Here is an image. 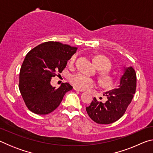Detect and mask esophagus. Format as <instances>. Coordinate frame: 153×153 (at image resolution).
Masks as SVG:
<instances>
[{
	"label": "esophagus",
	"mask_w": 153,
	"mask_h": 153,
	"mask_svg": "<svg viewBox=\"0 0 153 153\" xmlns=\"http://www.w3.org/2000/svg\"><path fill=\"white\" fill-rule=\"evenodd\" d=\"M74 90H76V91H77V92H84L83 91V90H80V89H79V88H77V87H74Z\"/></svg>",
	"instance_id": "34e87169"
}]
</instances>
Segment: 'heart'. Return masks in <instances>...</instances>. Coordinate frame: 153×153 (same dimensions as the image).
Listing matches in <instances>:
<instances>
[{"label": "heart", "mask_w": 153, "mask_h": 153, "mask_svg": "<svg viewBox=\"0 0 153 153\" xmlns=\"http://www.w3.org/2000/svg\"><path fill=\"white\" fill-rule=\"evenodd\" d=\"M76 58L77 54H75L69 59V63L71 65L74 64V62L76 61ZM94 61L96 65L100 70L108 71L109 70L111 67V63L109 59L105 56L98 55L95 56ZM102 82L105 84H108L111 83L110 76L107 74L105 73V72H103L102 74ZM69 81L71 82L72 84L80 90H88L92 88L97 86V81L94 78L83 73H77L71 75L70 77H69Z\"/></svg>", "instance_id": "1"}]
</instances>
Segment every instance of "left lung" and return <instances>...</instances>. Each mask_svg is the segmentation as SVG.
Segmentation results:
<instances>
[{"instance_id": "left-lung-1", "label": "left lung", "mask_w": 153, "mask_h": 153, "mask_svg": "<svg viewBox=\"0 0 153 153\" xmlns=\"http://www.w3.org/2000/svg\"><path fill=\"white\" fill-rule=\"evenodd\" d=\"M136 74L132 67H125L117 88L104 93L107 98L105 102L93 98L86 108L88 115L94 122L109 124L120 119L130 104L136 92Z\"/></svg>"}]
</instances>
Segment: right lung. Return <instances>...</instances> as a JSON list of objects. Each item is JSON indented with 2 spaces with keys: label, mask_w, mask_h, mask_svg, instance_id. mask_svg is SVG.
Returning <instances> with one entry per match:
<instances>
[{
  "label": "right lung",
  "mask_w": 153,
  "mask_h": 153,
  "mask_svg": "<svg viewBox=\"0 0 153 153\" xmlns=\"http://www.w3.org/2000/svg\"><path fill=\"white\" fill-rule=\"evenodd\" d=\"M76 47L49 41L28 53L20 69L19 88L28 109L38 115H46L60 105L64 95L72 90L68 83L58 88L51 84L52 77L65 68Z\"/></svg>",
  "instance_id": "add662e5"
}]
</instances>
